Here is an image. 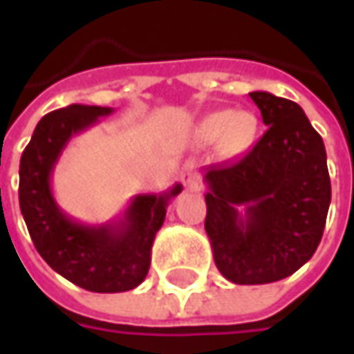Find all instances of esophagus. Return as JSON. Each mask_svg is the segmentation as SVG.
I'll return each mask as SVG.
<instances>
[{"mask_svg":"<svg viewBox=\"0 0 354 354\" xmlns=\"http://www.w3.org/2000/svg\"><path fill=\"white\" fill-rule=\"evenodd\" d=\"M183 183L191 189H195L198 185V171H197V163L195 161H187L183 167V175H181Z\"/></svg>","mask_w":354,"mask_h":354,"instance_id":"34e87169","label":"esophagus"}]
</instances>
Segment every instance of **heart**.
Segmentation results:
<instances>
[{"label":"heart","mask_w":354,"mask_h":354,"mask_svg":"<svg viewBox=\"0 0 354 354\" xmlns=\"http://www.w3.org/2000/svg\"><path fill=\"white\" fill-rule=\"evenodd\" d=\"M203 142H218V149L225 156L242 153L256 136V118L250 112H212L201 120L197 128Z\"/></svg>","instance_id":"obj_1"}]
</instances>
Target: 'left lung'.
Returning a JSON list of instances; mask_svg holds the SVG:
<instances>
[{
  "instance_id": "1",
  "label": "left lung",
  "mask_w": 354,
  "mask_h": 354,
  "mask_svg": "<svg viewBox=\"0 0 354 354\" xmlns=\"http://www.w3.org/2000/svg\"><path fill=\"white\" fill-rule=\"evenodd\" d=\"M250 98L264 136L236 161L205 169L214 264L240 286L297 272L319 246L331 203L325 145L301 106L260 90Z\"/></svg>"
}]
</instances>
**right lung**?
<instances>
[{
	"mask_svg": "<svg viewBox=\"0 0 354 354\" xmlns=\"http://www.w3.org/2000/svg\"><path fill=\"white\" fill-rule=\"evenodd\" d=\"M114 110L71 104L37 124L19 163V207L35 248L62 278L82 290L118 293L142 283L151 264V246L167 205L181 193L177 183L163 193L136 195L116 221L84 225L57 205L50 177L71 138Z\"/></svg>",
	"mask_w": 354,
	"mask_h": 354,
	"instance_id": "right-lung-1",
	"label": "right lung"
}]
</instances>
